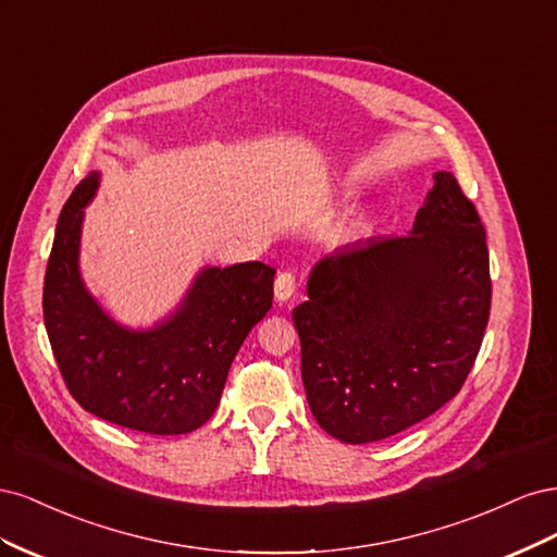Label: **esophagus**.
<instances>
[{"mask_svg": "<svg viewBox=\"0 0 557 557\" xmlns=\"http://www.w3.org/2000/svg\"><path fill=\"white\" fill-rule=\"evenodd\" d=\"M295 288H297V281H295V274L293 272H281L276 276V283H274V295L278 301H288L293 295H295Z\"/></svg>", "mask_w": 557, "mask_h": 557, "instance_id": "1", "label": "esophagus"}]
</instances>
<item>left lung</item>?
<instances>
[{
  "instance_id": "obj_1",
  "label": "left lung",
  "mask_w": 557,
  "mask_h": 557,
  "mask_svg": "<svg viewBox=\"0 0 557 557\" xmlns=\"http://www.w3.org/2000/svg\"><path fill=\"white\" fill-rule=\"evenodd\" d=\"M307 293L293 320L318 425L372 444L420 423L460 393L491 315L476 207L450 172H436L407 237L330 252Z\"/></svg>"
}]
</instances>
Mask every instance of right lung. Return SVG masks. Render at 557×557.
<instances>
[{
	"label": "right lung",
	"instance_id": "right-lung-1",
	"mask_svg": "<svg viewBox=\"0 0 557 557\" xmlns=\"http://www.w3.org/2000/svg\"><path fill=\"white\" fill-rule=\"evenodd\" d=\"M99 172L58 218L44 278V323L60 374L83 409L146 434H188L213 416L248 332L272 309L276 269L205 267L181 305L148 330L113 320L81 278L83 215Z\"/></svg>",
	"mask_w": 557,
	"mask_h": 557
}]
</instances>
